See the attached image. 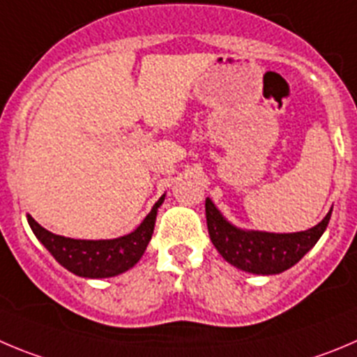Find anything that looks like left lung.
<instances>
[{
	"instance_id": "left-lung-1",
	"label": "left lung",
	"mask_w": 357,
	"mask_h": 357,
	"mask_svg": "<svg viewBox=\"0 0 357 357\" xmlns=\"http://www.w3.org/2000/svg\"><path fill=\"white\" fill-rule=\"evenodd\" d=\"M331 211L333 209H329L321 224L308 231L275 234L245 231L229 224L211 199H206V220L215 248L229 264L254 275H278L301 261L306 252L314 248L319 238L324 234Z\"/></svg>"
}]
</instances>
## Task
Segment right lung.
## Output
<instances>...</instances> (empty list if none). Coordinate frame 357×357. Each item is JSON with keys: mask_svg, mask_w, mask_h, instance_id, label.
Masks as SVG:
<instances>
[{"mask_svg": "<svg viewBox=\"0 0 357 357\" xmlns=\"http://www.w3.org/2000/svg\"><path fill=\"white\" fill-rule=\"evenodd\" d=\"M165 195L158 199L142 224L130 234L116 239H72L58 236L36 224L28 215V224L38 241L51 252L52 257L73 275L82 278H109L121 275L137 264L153 236L158 208Z\"/></svg>", "mask_w": 357, "mask_h": 357, "instance_id": "obj_1", "label": "right lung"}]
</instances>
